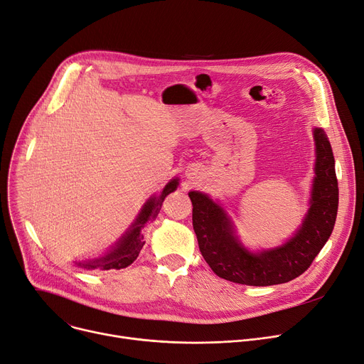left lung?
<instances>
[{
  "instance_id": "8db88e82",
  "label": "left lung",
  "mask_w": 364,
  "mask_h": 364,
  "mask_svg": "<svg viewBox=\"0 0 364 364\" xmlns=\"http://www.w3.org/2000/svg\"><path fill=\"white\" fill-rule=\"evenodd\" d=\"M314 140L317 159L310 211L298 233L280 247L261 254L246 251L224 209L200 192L188 193L199 250L218 277L247 286L286 283L307 270L321 251L336 221L339 190L332 147L321 128L314 129Z\"/></svg>"
}]
</instances>
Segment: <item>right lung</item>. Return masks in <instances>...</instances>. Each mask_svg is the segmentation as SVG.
<instances>
[{
    "instance_id": "add662e5",
    "label": "right lung",
    "mask_w": 364,
    "mask_h": 364,
    "mask_svg": "<svg viewBox=\"0 0 364 364\" xmlns=\"http://www.w3.org/2000/svg\"><path fill=\"white\" fill-rule=\"evenodd\" d=\"M177 186H178V180H172L165 186L164 192L161 193L159 198L150 199L144 205V208L141 209V213L139 214L137 221L132 224V227L129 228V232L119 240L117 247H113V250L106 257L94 259L91 262H78V265L84 267V269L119 270V269H125V267H128L129 264L136 261L140 251H141L143 245H144L143 228H144L146 223L149 220H153V218L158 217L164 199L171 192H174Z\"/></svg>"
}]
</instances>
